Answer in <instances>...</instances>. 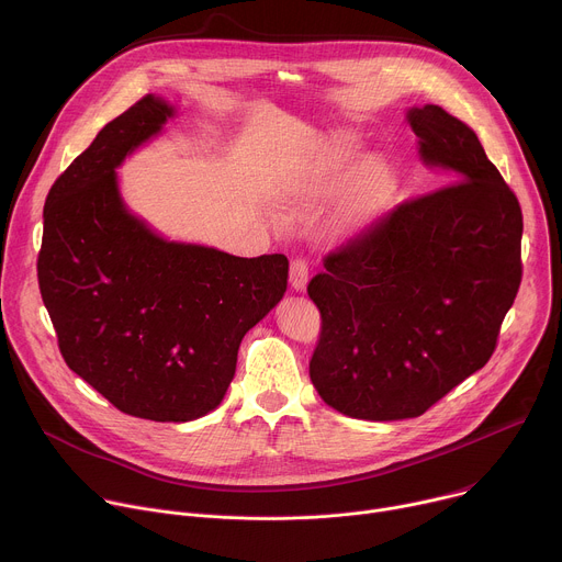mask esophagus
Wrapping results in <instances>:
<instances>
[{
	"label": "esophagus",
	"instance_id": "34e87169",
	"mask_svg": "<svg viewBox=\"0 0 562 562\" xmlns=\"http://www.w3.org/2000/svg\"><path fill=\"white\" fill-rule=\"evenodd\" d=\"M307 274H310V266L305 257H294L290 263V285L296 292H303L307 285Z\"/></svg>",
	"mask_w": 562,
	"mask_h": 562
}]
</instances>
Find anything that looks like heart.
Segmentation results:
<instances>
[{"mask_svg":"<svg viewBox=\"0 0 562 562\" xmlns=\"http://www.w3.org/2000/svg\"><path fill=\"white\" fill-rule=\"evenodd\" d=\"M344 161L331 164V168L325 175V186H334V181L341 177L344 172ZM392 188V177L390 170L376 161H363L346 181L341 196H339V218L344 223H361L368 216H372L381 203L385 201L387 192Z\"/></svg>","mask_w":562,"mask_h":562,"instance_id":"obj_1","label":"heart"}]
</instances>
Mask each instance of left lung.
I'll return each mask as SVG.
<instances>
[{"mask_svg": "<svg viewBox=\"0 0 562 562\" xmlns=\"http://www.w3.org/2000/svg\"><path fill=\"white\" fill-rule=\"evenodd\" d=\"M407 122L454 181L403 201L323 259L310 379L366 420L414 418L481 370L522 279V212L476 133L440 105Z\"/></svg>", "mask_w": 562, "mask_h": 562, "instance_id": "obj_1", "label": "left lung"}]
</instances>
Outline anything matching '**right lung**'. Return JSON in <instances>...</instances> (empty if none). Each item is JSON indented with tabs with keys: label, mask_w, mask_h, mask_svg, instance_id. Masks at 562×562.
<instances>
[{
	"label": "right lung",
	"mask_w": 562,
	"mask_h": 562,
	"mask_svg": "<svg viewBox=\"0 0 562 562\" xmlns=\"http://www.w3.org/2000/svg\"><path fill=\"white\" fill-rule=\"evenodd\" d=\"M168 117L146 94L57 177L37 279L77 376L124 414L186 423L226 396L241 339L288 288V259L172 244L126 210L115 168Z\"/></svg>",
	"instance_id": "add662e5"
}]
</instances>
